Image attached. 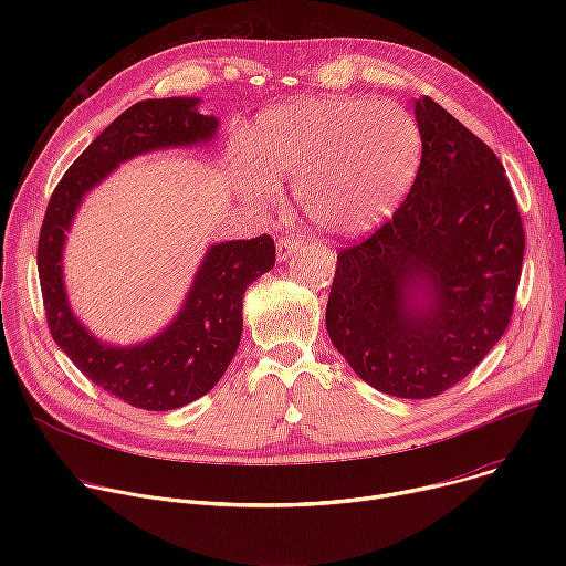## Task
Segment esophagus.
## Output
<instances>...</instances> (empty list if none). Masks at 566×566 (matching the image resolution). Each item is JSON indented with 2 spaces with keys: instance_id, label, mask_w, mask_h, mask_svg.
<instances>
[{
  "instance_id": "obj_1",
  "label": "esophagus",
  "mask_w": 566,
  "mask_h": 566,
  "mask_svg": "<svg viewBox=\"0 0 566 566\" xmlns=\"http://www.w3.org/2000/svg\"><path fill=\"white\" fill-rule=\"evenodd\" d=\"M301 248H303V243L298 241V238H282V241H277V261L291 259Z\"/></svg>"
}]
</instances>
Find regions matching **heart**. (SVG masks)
<instances>
[{
	"mask_svg": "<svg viewBox=\"0 0 566 566\" xmlns=\"http://www.w3.org/2000/svg\"><path fill=\"white\" fill-rule=\"evenodd\" d=\"M254 167L243 192L259 206L295 184L305 218L328 235H363L408 195L422 158V133L397 103L355 96L303 98L263 112L250 135Z\"/></svg>",
	"mask_w": 566,
	"mask_h": 566,
	"instance_id": "heart-1",
	"label": "heart"
}]
</instances>
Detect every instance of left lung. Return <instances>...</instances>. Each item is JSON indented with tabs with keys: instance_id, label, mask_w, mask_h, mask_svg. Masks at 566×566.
Listing matches in <instances>:
<instances>
[{
	"instance_id": "obj_1",
	"label": "left lung",
	"mask_w": 566,
	"mask_h": 566,
	"mask_svg": "<svg viewBox=\"0 0 566 566\" xmlns=\"http://www.w3.org/2000/svg\"><path fill=\"white\" fill-rule=\"evenodd\" d=\"M418 176L392 220L337 254L325 325L378 392L450 390L512 318L525 231L491 148L429 96L415 101Z\"/></svg>"
}]
</instances>
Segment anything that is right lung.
<instances>
[{
    "instance_id": "1",
    "label": "right lung",
    "mask_w": 566,
    "mask_h": 566,
    "mask_svg": "<svg viewBox=\"0 0 566 566\" xmlns=\"http://www.w3.org/2000/svg\"><path fill=\"white\" fill-rule=\"evenodd\" d=\"M199 98H151L128 107L88 144L54 188L39 235V277L52 339L105 392L144 410H174L211 392L224 376L243 333V295L275 265V243L250 241L208 248L184 307L156 337L105 344L73 314L64 286V245L88 190L130 158L211 144L218 118L197 109Z\"/></svg>"
}]
</instances>
